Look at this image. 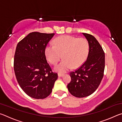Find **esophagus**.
Returning a JSON list of instances; mask_svg holds the SVG:
<instances>
[{"label":"esophagus","mask_w":122,"mask_h":122,"mask_svg":"<svg viewBox=\"0 0 122 122\" xmlns=\"http://www.w3.org/2000/svg\"><path fill=\"white\" fill-rule=\"evenodd\" d=\"M63 76V74H61V73H58V76L59 77H62Z\"/></svg>","instance_id":"obj_1"}]
</instances>
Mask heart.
Masks as SVG:
<instances>
[{
	"label": "heart",
	"instance_id": "obj_1",
	"mask_svg": "<svg viewBox=\"0 0 122 122\" xmlns=\"http://www.w3.org/2000/svg\"><path fill=\"white\" fill-rule=\"evenodd\" d=\"M54 46L48 45L45 48V55L49 62L56 65L62 55L63 60L55 66L54 70L60 73H66L71 69L81 66L87 58L89 43L86 39L63 36L54 41Z\"/></svg>",
	"mask_w": 122,
	"mask_h": 122
}]
</instances>
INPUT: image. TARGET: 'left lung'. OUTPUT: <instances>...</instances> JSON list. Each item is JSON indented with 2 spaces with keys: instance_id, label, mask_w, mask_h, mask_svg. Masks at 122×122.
Here are the masks:
<instances>
[{
  "instance_id": "8db88e82",
  "label": "left lung",
  "mask_w": 122,
  "mask_h": 122,
  "mask_svg": "<svg viewBox=\"0 0 122 122\" xmlns=\"http://www.w3.org/2000/svg\"><path fill=\"white\" fill-rule=\"evenodd\" d=\"M89 43V53L84 63L70 74L71 81L67 85L69 92L76 97H85L98 87L103 77L105 54L98 41L92 35L82 33Z\"/></svg>"
}]
</instances>
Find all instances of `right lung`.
Listing matches in <instances>:
<instances>
[{"instance_id":"obj_1","label":"right lung","mask_w":122,"mask_h":122,"mask_svg":"<svg viewBox=\"0 0 122 122\" xmlns=\"http://www.w3.org/2000/svg\"><path fill=\"white\" fill-rule=\"evenodd\" d=\"M54 34L30 33L16 47L14 70L16 80L24 92L35 99L48 96L57 78L45 55L47 45Z\"/></svg>"}]
</instances>
